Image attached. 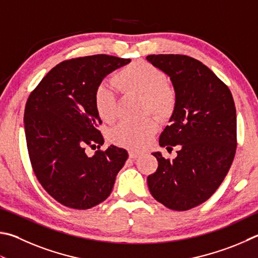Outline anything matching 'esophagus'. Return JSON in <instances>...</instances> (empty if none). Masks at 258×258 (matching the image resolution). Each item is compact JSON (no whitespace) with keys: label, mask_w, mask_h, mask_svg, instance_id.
I'll return each instance as SVG.
<instances>
[{"label":"esophagus","mask_w":258,"mask_h":258,"mask_svg":"<svg viewBox=\"0 0 258 258\" xmlns=\"http://www.w3.org/2000/svg\"><path fill=\"white\" fill-rule=\"evenodd\" d=\"M128 156H130L131 159H137V158H139L140 156H141V153L137 152V151H130L128 152Z\"/></svg>","instance_id":"obj_1"}]
</instances>
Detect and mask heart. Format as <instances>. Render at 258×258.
<instances>
[{
    "label": "heart",
    "mask_w": 258,
    "mask_h": 258,
    "mask_svg": "<svg viewBox=\"0 0 258 258\" xmlns=\"http://www.w3.org/2000/svg\"><path fill=\"white\" fill-rule=\"evenodd\" d=\"M114 81L124 93H138L144 98V110L152 111L160 118L169 117L176 106V92L167 82V76L160 69L144 60H137L115 73ZM93 104L102 119L115 118L117 98L111 88L105 83L98 84L93 92ZM157 121L147 117L140 121H121L110 130V141L132 150L147 147L157 132Z\"/></svg>",
    "instance_id": "1"
}]
</instances>
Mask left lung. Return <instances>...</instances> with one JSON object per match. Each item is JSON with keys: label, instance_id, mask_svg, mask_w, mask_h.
<instances>
[{"label": "left lung", "instance_id": "1", "mask_svg": "<svg viewBox=\"0 0 258 258\" xmlns=\"http://www.w3.org/2000/svg\"><path fill=\"white\" fill-rule=\"evenodd\" d=\"M147 59L169 76L176 92L171 124L159 144L179 148L172 160L152 153L158 169L148 186L166 208L186 211L209 200L230 169L237 148L235 102L226 84L198 59L178 54Z\"/></svg>", "mask_w": 258, "mask_h": 258}]
</instances>
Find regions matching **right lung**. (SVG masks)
<instances>
[{
	"instance_id": "right-lung-1",
	"label": "right lung",
	"mask_w": 258,
	"mask_h": 258,
	"mask_svg": "<svg viewBox=\"0 0 258 258\" xmlns=\"http://www.w3.org/2000/svg\"><path fill=\"white\" fill-rule=\"evenodd\" d=\"M131 62L105 54L67 59L53 68L28 98L25 132L32 170L44 189L65 207L87 210L108 198L127 151L115 145L88 157L87 147L104 144L95 89Z\"/></svg>"
}]
</instances>
